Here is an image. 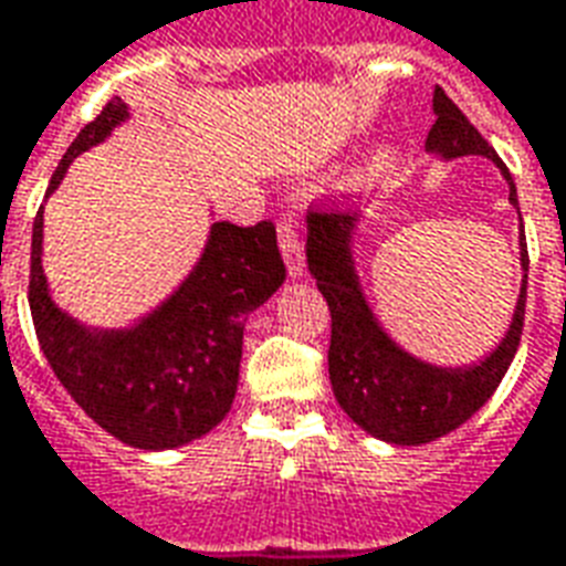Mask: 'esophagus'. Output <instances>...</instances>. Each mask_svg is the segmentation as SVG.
<instances>
[{
    "instance_id": "esophagus-1",
    "label": "esophagus",
    "mask_w": 566,
    "mask_h": 566,
    "mask_svg": "<svg viewBox=\"0 0 566 566\" xmlns=\"http://www.w3.org/2000/svg\"><path fill=\"white\" fill-rule=\"evenodd\" d=\"M277 241L283 262H286V271L292 277H301L304 274V241H301L298 222L292 220V217H283L277 222Z\"/></svg>"
}]
</instances>
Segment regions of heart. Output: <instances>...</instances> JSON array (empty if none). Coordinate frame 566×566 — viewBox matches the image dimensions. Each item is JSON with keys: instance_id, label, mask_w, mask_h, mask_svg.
I'll return each instance as SVG.
<instances>
[{"instance_id": "b5f03b06", "label": "heart", "mask_w": 566, "mask_h": 566, "mask_svg": "<svg viewBox=\"0 0 566 566\" xmlns=\"http://www.w3.org/2000/svg\"><path fill=\"white\" fill-rule=\"evenodd\" d=\"M386 165H389V163H379V171H386Z\"/></svg>"}]
</instances>
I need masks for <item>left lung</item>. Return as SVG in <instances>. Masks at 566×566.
<instances>
[{
	"mask_svg": "<svg viewBox=\"0 0 566 566\" xmlns=\"http://www.w3.org/2000/svg\"><path fill=\"white\" fill-rule=\"evenodd\" d=\"M434 114L437 119L424 147L443 153L447 159L470 153L489 156L510 180V201L518 205L510 168L440 86H434ZM353 232L356 217L344 210L311 208L307 213V265L332 311L328 377L334 398L358 428L379 440L401 447L431 443L468 422L501 386L525 328L527 274L522 280L513 325L492 356L470 368H434L391 344L389 334L374 319L353 268ZM518 250L522 268L527 271L525 234L518 241Z\"/></svg>",
	"mask_w": 566,
	"mask_h": 566,
	"instance_id": "1",
	"label": "left lung"
}]
</instances>
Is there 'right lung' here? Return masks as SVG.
Returning a JSON list of instances; mask_svg holds the SVG:
<instances>
[{
  "label": "right lung",
  "instance_id": "obj_1",
  "mask_svg": "<svg viewBox=\"0 0 566 566\" xmlns=\"http://www.w3.org/2000/svg\"><path fill=\"white\" fill-rule=\"evenodd\" d=\"M129 117L111 98L56 165L60 187L77 153L108 138ZM286 280L274 222H213L196 271L159 311L135 328L90 332L48 295L41 271V210L32 222L29 311L44 356L77 407L111 437L135 449H175L208 434L232 410L247 313Z\"/></svg>",
  "mask_w": 566,
  "mask_h": 566
}]
</instances>
